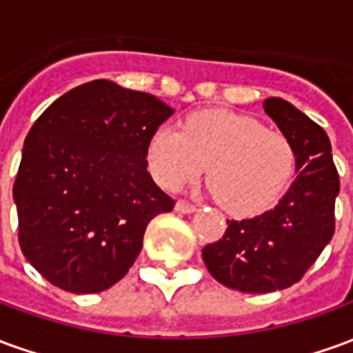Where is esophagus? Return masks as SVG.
<instances>
[{
	"mask_svg": "<svg viewBox=\"0 0 353 353\" xmlns=\"http://www.w3.org/2000/svg\"><path fill=\"white\" fill-rule=\"evenodd\" d=\"M176 210L179 214H194V212H196V206L191 204V202H187V200H179L176 204Z\"/></svg>",
	"mask_w": 353,
	"mask_h": 353,
	"instance_id": "obj_1",
	"label": "esophagus"
}]
</instances>
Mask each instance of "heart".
<instances>
[{
    "mask_svg": "<svg viewBox=\"0 0 353 353\" xmlns=\"http://www.w3.org/2000/svg\"><path fill=\"white\" fill-rule=\"evenodd\" d=\"M147 164L168 191H179L206 170L223 210L252 217L272 208L295 176L296 153L280 130L227 111H202L183 128L161 126L147 145Z\"/></svg>",
    "mask_w": 353,
    "mask_h": 353,
    "instance_id": "b5f03b06",
    "label": "heart"
}]
</instances>
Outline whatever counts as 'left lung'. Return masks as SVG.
<instances>
[{"instance_id":"left-lung-1","label":"left lung","mask_w":353,"mask_h":353,"mask_svg":"<svg viewBox=\"0 0 353 353\" xmlns=\"http://www.w3.org/2000/svg\"><path fill=\"white\" fill-rule=\"evenodd\" d=\"M263 108L295 147V181L272 210L227 219L221 240L202 250L215 280L242 293H270L303 278L333 238L341 189L325 130L281 98H266Z\"/></svg>"}]
</instances>
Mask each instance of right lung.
Returning a JSON list of instances; mask_svg holds the SVG:
<instances>
[{"mask_svg": "<svg viewBox=\"0 0 353 353\" xmlns=\"http://www.w3.org/2000/svg\"><path fill=\"white\" fill-rule=\"evenodd\" d=\"M174 109L98 79L45 109L28 132L12 199L30 265L70 293L124 278L154 215L174 200L147 172V145Z\"/></svg>", "mask_w": 353, "mask_h": 353, "instance_id": "1", "label": "right lung"}]
</instances>
